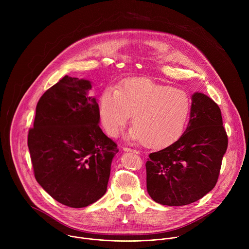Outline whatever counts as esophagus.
Here are the masks:
<instances>
[{"instance_id":"obj_1","label":"esophagus","mask_w":249,"mask_h":249,"mask_svg":"<svg viewBox=\"0 0 249 249\" xmlns=\"http://www.w3.org/2000/svg\"><path fill=\"white\" fill-rule=\"evenodd\" d=\"M123 151H125V152H131V153H136V154H138V152H137L136 150H133V149H131V148H128V147H123Z\"/></svg>"}]
</instances>
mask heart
I'll use <instances>...</instances> for the list:
<instances>
[{
    "mask_svg": "<svg viewBox=\"0 0 249 249\" xmlns=\"http://www.w3.org/2000/svg\"><path fill=\"white\" fill-rule=\"evenodd\" d=\"M101 125L108 136L116 137L132 115L129 139L149 148H161L183 133L191 111V99L181 89L146 79H132L118 90L108 88L98 101Z\"/></svg>",
    "mask_w": 249,
    "mask_h": 249,
    "instance_id": "1",
    "label": "heart"
}]
</instances>
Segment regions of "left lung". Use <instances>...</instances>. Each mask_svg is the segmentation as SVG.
<instances>
[{"label": "left lung", "mask_w": 249, "mask_h": 249, "mask_svg": "<svg viewBox=\"0 0 249 249\" xmlns=\"http://www.w3.org/2000/svg\"><path fill=\"white\" fill-rule=\"evenodd\" d=\"M227 148L228 136L218 104L203 93H194L185 132L170 146L149 155V195L166 206L198 201L215 187Z\"/></svg>", "instance_id": "8db88e82"}]
</instances>
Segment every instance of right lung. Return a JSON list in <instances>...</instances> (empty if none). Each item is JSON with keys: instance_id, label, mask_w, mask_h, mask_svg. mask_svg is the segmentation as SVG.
<instances>
[{"instance_id": "1", "label": "right lung", "mask_w": 249, "mask_h": 249, "mask_svg": "<svg viewBox=\"0 0 249 249\" xmlns=\"http://www.w3.org/2000/svg\"><path fill=\"white\" fill-rule=\"evenodd\" d=\"M90 89L89 81L65 76L40 97L27 136L35 179L71 208L87 207L105 194L119 151L98 125Z\"/></svg>"}]
</instances>
